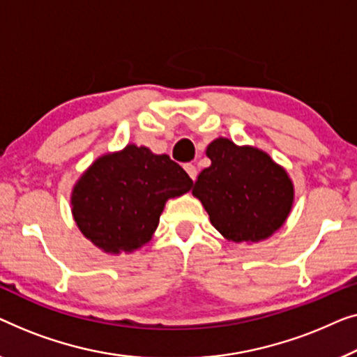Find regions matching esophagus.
<instances>
[{
    "label": "esophagus",
    "instance_id": "obj_1",
    "mask_svg": "<svg viewBox=\"0 0 357 357\" xmlns=\"http://www.w3.org/2000/svg\"><path fill=\"white\" fill-rule=\"evenodd\" d=\"M184 169H185V172H188L190 179L195 181V178H197V168H195V165H192V163L184 165Z\"/></svg>",
    "mask_w": 357,
    "mask_h": 357
}]
</instances>
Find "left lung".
I'll return each mask as SVG.
<instances>
[{"instance_id": "obj_1", "label": "left lung", "mask_w": 357, "mask_h": 357, "mask_svg": "<svg viewBox=\"0 0 357 357\" xmlns=\"http://www.w3.org/2000/svg\"><path fill=\"white\" fill-rule=\"evenodd\" d=\"M212 165L197 176L192 194L225 238L262 241L288 218L294 190L288 174L262 150L217 139L207 147Z\"/></svg>"}]
</instances>
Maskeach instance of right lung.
Returning <instances> with one entry per match:
<instances>
[{
    "label": "right lung",
    "mask_w": 357,
    "mask_h": 357,
    "mask_svg": "<svg viewBox=\"0 0 357 357\" xmlns=\"http://www.w3.org/2000/svg\"><path fill=\"white\" fill-rule=\"evenodd\" d=\"M190 188L192 179L168 155L128 145L82 174L73 190V215L97 248L130 252L152 239L165 202Z\"/></svg>",
    "instance_id": "right-lung-1"
}]
</instances>
